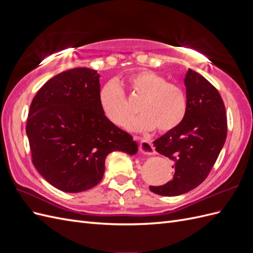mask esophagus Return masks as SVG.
I'll list each match as a JSON object with an SVG mask.
<instances>
[{
	"label": "esophagus",
	"mask_w": 253,
	"mask_h": 253,
	"mask_svg": "<svg viewBox=\"0 0 253 253\" xmlns=\"http://www.w3.org/2000/svg\"><path fill=\"white\" fill-rule=\"evenodd\" d=\"M140 151L144 155L154 154V149H153L151 140L149 138H142L140 141Z\"/></svg>",
	"instance_id": "esophagus-1"
}]
</instances>
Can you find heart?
Returning <instances> with one entry per match:
<instances>
[{
	"label": "heart",
	"mask_w": 253,
	"mask_h": 253,
	"mask_svg": "<svg viewBox=\"0 0 253 253\" xmlns=\"http://www.w3.org/2000/svg\"><path fill=\"white\" fill-rule=\"evenodd\" d=\"M133 94L141 98L139 116L128 124L131 129L156 128L168 133L177 127L188 111V97L178 84L168 82L159 74L141 71L128 78ZM99 104L105 117L117 126H125L133 115L125 90L116 81H109L99 91Z\"/></svg>",
	"instance_id": "heart-1"
}]
</instances>
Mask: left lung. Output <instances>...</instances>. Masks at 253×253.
<instances>
[{
  "label": "left lung",
  "instance_id": "obj_1",
  "mask_svg": "<svg viewBox=\"0 0 253 253\" xmlns=\"http://www.w3.org/2000/svg\"><path fill=\"white\" fill-rule=\"evenodd\" d=\"M188 111L181 124L156 139L155 150L173 160V178L150 190L158 195L177 196L200 186L209 175L227 137L225 104L218 90L198 73L185 78Z\"/></svg>",
  "mask_w": 253,
  "mask_h": 253
}]
</instances>
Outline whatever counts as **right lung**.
I'll use <instances>...</instances> for the list:
<instances>
[{"instance_id":"1","label":"right lung","mask_w":253,"mask_h":253,"mask_svg":"<svg viewBox=\"0 0 253 253\" xmlns=\"http://www.w3.org/2000/svg\"><path fill=\"white\" fill-rule=\"evenodd\" d=\"M100 76L77 67L60 73L38 90L26 134L33 164L51 186L68 193L95 187L110 153L136 154L137 142L105 117L99 104Z\"/></svg>"}]
</instances>
